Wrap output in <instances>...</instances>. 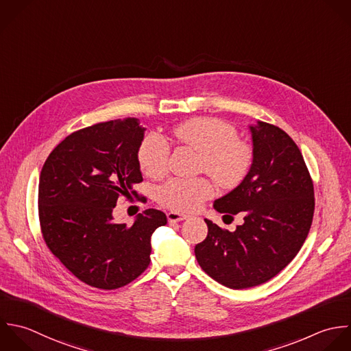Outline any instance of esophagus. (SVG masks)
I'll use <instances>...</instances> for the list:
<instances>
[{"label": "esophagus", "mask_w": 351, "mask_h": 351, "mask_svg": "<svg viewBox=\"0 0 351 351\" xmlns=\"http://www.w3.org/2000/svg\"><path fill=\"white\" fill-rule=\"evenodd\" d=\"M167 217H168V221H169V223H178V221H183V220L189 219V216L182 215V213H178V212H168V213H167Z\"/></svg>", "instance_id": "esophagus-1"}]
</instances>
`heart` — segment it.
I'll return each mask as SVG.
<instances>
[{
	"mask_svg": "<svg viewBox=\"0 0 351 351\" xmlns=\"http://www.w3.org/2000/svg\"><path fill=\"white\" fill-rule=\"evenodd\" d=\"M176 142L199 152L198 168L209 173L223 189L238 187L253 165L252 147L238 139L237 130L213 117H197L173 127ZM139 167L145 175L157 179L167 173L169 146L158 134H149L138 149ZM213 184L206 178H171L156 191L157 201L178 213H189L213 195Z\"/></svg>",
	"mask_w": 351,
	"mask_h": 351,
	"instance_id": "heart-1",
	"label": "heart"
}]
</instances>
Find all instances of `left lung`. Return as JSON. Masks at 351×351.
<instances>
[{"label": "left lung", "mask_w": 351, "mask_h": 351, "mask_svg": "<svg viewBox=\"0 0 351 351\" xmlns=\"http://www.w3.org/2000/svg\"><path fill=\"white\" fill-rule=\"evenodd\" d=\"M253 165L246 179L215 201V209L243 224L234 232L206 220L208 237L195 246L199 267L220 285L242 290L283 271L302 247L315 213V189L302 153L282 128L250 127Z\"/></svg>", "instance_id": "8db88e82"}]
</instances>
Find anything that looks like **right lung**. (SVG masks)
<instances>
[{
	"instance_id": "1",
	"label": "right lung",
	"mask_w": 351,
	"mask_h": 351,
	"mask_svg": "<svg viewBox=\"0 0 351 351\" xmlns=\"http://www.w3.org/2000/svg\"><path fill=\"white\" fill-rule=\"evenodd\" d=\"M145 128L117 119L77 130L46 158L38 187L42 238L56 258L80 282L116 290L150 264V237L167 216L146 209L134 224L116 223L117 199L134 195L143 180L138 149Z\"/></svg>"
}]
</instances>
